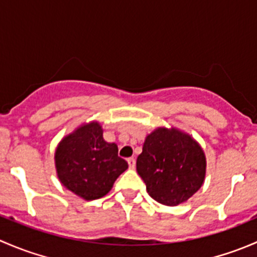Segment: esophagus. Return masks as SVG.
Listing matches in <instances>:
<instances>
[{
  "instance_id": "34e87169",
  "label": "esophagus",
  "mask_w": 257,
  "mask_h": 257,
  "mask_svg": "<svg viewBox=\"0 0 257 257\" xmlns=\"http://www.w3.org/2000/svg\"><path fill=\"white\" fill-rule=\"evenodd\" d=\"M126 162H128V165L131 169H134V168H136V159H134V158H129Z\"/></svg>"
}]
</instances>
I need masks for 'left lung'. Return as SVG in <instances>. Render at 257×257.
<instances>
[{
    "label": "left lung",
    "mask_w": 257,
    "mask_h": 257,
    "mask_svg": "<svg viewBox=\"0 0 257 257\" xmlns=\"http://www.w3.org/2000/svg\"><path fill=\"white\" fill-rule=\"evenodd\" d=\"M137 172L155 201L175 206L203 185L205 154L189 134L175 128H157L145 138L143 152L137 159Z\"/></svg>",
    "instance_id": "8db88e82"
}]
</instances>
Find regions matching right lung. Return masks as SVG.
<instances>
[{
	"label": "right lung",
	"mask_w": 257,
	"mask_h": 257,
	"mask_svg": "<svg viewBox=\"0 0 257 257\" xmlns=\"http://www.w3.org/2000/svg\"><path fill=\"white\" fill-rule=\"evenodd\" d=\"M54 163L62 185L84 200L107 195L116 178L128 169V163L118 157L116 144L103 139L98 121L83 124L64 137Z\"/></svg>",
	"instance_id": "obj_1"
}]
</instances>
